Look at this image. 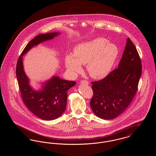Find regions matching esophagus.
<instances>
[{
	"label": "esophagus",
	"instance_id": "esophagus-1",
	"mask_svg": "<svg viewBox=\"0 0 156 156\" xmlns=\"http://www.w3.org/2000/svg\"><path fill=\"white\" fill-rule=\"evenodd\" d=\"M81 84H87V85H88L89 84V82L87 81H85V80H82L81 81Z\"/></svg>",
	"mask_w": 156,
	"mask_h": 156
}]
</instances>
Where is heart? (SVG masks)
<instances>
[{
  "label": "heart",
  "instance_id": "1",
  "mask_svg": "<svg viewBox=\"0 0 156 156\" xmlns=\"http://www.w3.org/2000/svg\"><path fill=\"white\" fill-rule=\"evenodd\" d=\"M118 47L102 37L76 45L73 54H67L64 63L67 70L73 75L82 71L85 65L89 75L96 80L105 78L111 73L118 57Z\"/></svg>",
  "mask_w": 156,
  "mask_h": 156
}]
</instances>
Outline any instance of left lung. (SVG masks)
Here are the masks:
<instances>
[{
    "label": "left lung",
    "instance_id": "1",
    "mask_svg": "<svg viewBox=\"0 0 156 156\" xmlns=\"http://www.w3.org/2000/svg\"><path fill=\"white\" fill-rule=\"evenodd\" d=\"M141 68L137 49L127 38L118 68L103 80L92 82L94 95L90 105L96 116L110 120L125 111L137 90Z\"/></svg>",
    "mask_w": 156,
    "mask_h": 156
}]
</instances>
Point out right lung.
I'll use <instances>...</instances> for the list:
<instances>
[{
  "instance_id": "add662e5",
  "label": "right lung",
  "mask_w": 156,
  "mask_h": 156,
  "mask_svg": "<svg viewBox=\"0 0 156 156\" xmlns=\"http://www.w3.org/2000/svg\"><path fill=\"white\" fill-rule=\"evenodd\" d=\"M59 32L39 34L26 46L17 61L16 76L23 102L27 108L38 118L45 120L57 119L67 106V91L76 84L75 81L64 80L57 75L41 83L40 88L34 89L26 74L23 56L34 46L59 36Z\"/></svg>"
}]
</instances>
